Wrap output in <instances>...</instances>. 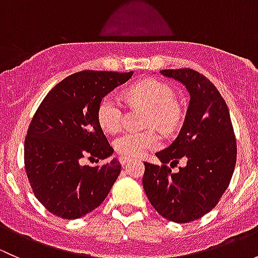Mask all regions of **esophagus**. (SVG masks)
I'll return each instance as SVG.
<instances>
[{
	"instance_id": "1",
	"label": "esophagus",
	"mask_w": 258,
	"mask_h": 258,
	"mask_svg": "<svg viewBox=\"0 0 258 258\" xmlns=\"http://www.w3.org/2000/svg\"><path fill=\"white\" fill-rule=\"evenodd\" d=\"M131 161H132V158L126 157V156H121V157H119V162H121L122 166L127 165V163H130V162H131Z\"/></svg>"
}]
</instances>
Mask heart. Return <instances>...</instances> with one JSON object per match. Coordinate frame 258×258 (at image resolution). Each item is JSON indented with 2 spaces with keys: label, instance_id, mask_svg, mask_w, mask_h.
<instances>
[{
  "label": "heart",
  "instance_id": "1",
  "mask_svg": "<svg viewBox=\"0 0 258 258\" xmlns=\"http://www.w3.org/2000/svg\"><path fill=\"white\" fill-rule=\"evenodd\" d=\"M127 100L131 105L147 108L145 126L157 127L162 131L175 128L181 118V108L176 102L175 91L167 85L155 79L137 82L127 92ZM123 117V103L114 93H108L101 100L97 108V119L101 128L107 134L119 130ZM114 150L126 157H141L152 148L158 147L160 137L153 130L141 132H124L114 140Z\"/></svg>",
  "mask_w": 258,
  "mask_h": 258
}]
</instances>
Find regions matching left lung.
Masks as SVG:
<instances>
[{
  "label": "left lung",
  "mask_w": 258,
  "mask_h": 258,
  "mask_svg": "<svg viewBox=\"0 0 258 258\" xmlns=\"http://www.w3.org/2000/svg\"><path fill=\"white\" fill-rule=\"evenodd\" d=\"M189 93V103L178 136L156 153L162 166L145 162L142 184L151 205L167 220L187 223L217 205L227 189L236 165V140L230 112L217 88L191 69L162 70ZM179 159L183 168L172 173Z\"/></svg>",
  "instance_id": "8db88e82"
}]
</instances>
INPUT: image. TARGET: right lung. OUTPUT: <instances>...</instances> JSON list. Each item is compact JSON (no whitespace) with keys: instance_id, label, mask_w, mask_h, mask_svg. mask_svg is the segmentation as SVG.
I'll use <instances>...</instances> for the list:
<instances>
[{"instance_id":"1","label":"right lung","mask_w":258,"mask_h":258,"mask_svg":"<svg viewBox=\"0 0 258 258\" xmlns=\"http://www.w3.org/2000/svg\"><path fill=\"white\" fill-rule=\"evenodd\" d=\"M131 72L81 71L57 83L36 111L25 141V167L36 199L49 212L76 220L97 209L121 172L117 158L101 167L81 165L112 156L97 119L101 100Z\"/></svg>"}]
</instances>
